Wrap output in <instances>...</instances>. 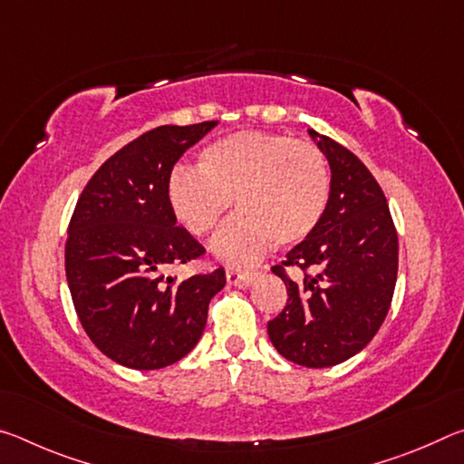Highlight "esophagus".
I'll use <instances>...</instances> for the list:
<instances>
[{"label": "esophagus", "instance_id": "esophagus-1", "mask_svg": "<svg viewBox=\"0 0 464 464\" xmlns=\"http://www.w3.org/2000/svg\"><path fill=\"white\" fill-rule=\"evenodd\" d=\"M254 280V272H241V270H227V282L231 286H239V288H247Z\"/></svg>", "mask_w": 464, "mask_h": 464}]
</instances>
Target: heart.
Masks as SVG:
<instances>
[{
  "label": "heart",
  "instance_id": "b5f03b06",
  "mask_svg": "<svg viewBox=\"0 0 464 464\" xmlns=\"http://www.w3.org/2000/svg\"><path fill=\"white\" fill-rule=\"evenodd\" d=\"M329 169L319 147L272 132H235L202 149L198 171L178 168L169 204L192 235L215 231L235 204L241 213L217 235L213 251L229 266H246L274 241L296 246L324 218Z\"/></svg>",
  "mask_w": 464,
  "mask_h": 464
}]
</instances>
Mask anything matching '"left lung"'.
I'll use <instances>...</instances> for the list:
<instances>
[{
    "label": "left lung",
    "mask_w": 464,
    "mask_h": 464,
    "mask_svg": "<svg viewBox=\"0 0 464 464\" xmlns=\"http://www.w3.org/2000/svg\"><path fill=\"white\" fill-rule=\"evenodd\" d=\"M332 169L324 218L282 265L305 272L285 280L288 301L268 321L278 354L307 368H327L366 348L387 317L397 282L399 243L387 198L358 157L317 130H307ZM311 271V275L306 272Z\"/></svg>",
    "instance_id": "left-lung-1"
}]
</instances>
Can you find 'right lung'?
Here are the masks:
<instances>
[{
	"mask_svg": "<svg viewBox=\"0 0 464 464\" xmlns=\"http://www.w3.org/2000/svg\"><path fill=\"white\" fill-rule=\"evenodd\" d=\"M157 127L116 151L92 176L67 231V285L85 334L110 360L157 371L182 360L207 325L225 270L178 280L204 247L178 227L169 204L176 161L217 127Z\"/></svg>",
	"mask_w": 464,
	"mask_h": 464,
	"instance_id": "1",
	"label": "right lung"
}]
</instances>
